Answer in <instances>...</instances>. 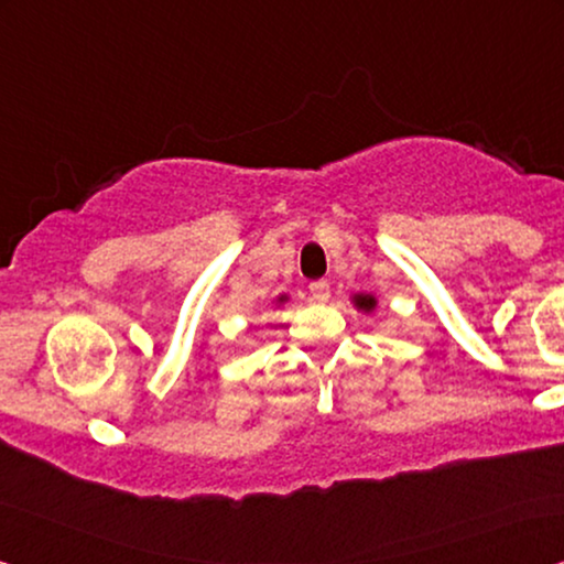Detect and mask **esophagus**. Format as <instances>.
Returning a JSON list of instances; mask_svg holds the SVG:
<instances>
[{
  "label": "esophagus",
  "mask_w": 564,
  "mask_h": 564,
  "mask_svg": "<svg viewBox=\"0 0 564 564\" xmlns=\"http://www.w3.org/2000/svg\"><path fill=\"white\" fill-rule=\"evenodd\" d=\"M311 300L313 303H326L330 297V284L326 280H318V282H311Z\"/></svg>",
  "instance_id": "obj_1"
}]
</instances>
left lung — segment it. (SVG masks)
Returning a JSON list of instances; mask_svg holds the SVG:
<instances>
[{
  "label": "left lung",
  "mask_w": 564,
  "mask_h": 564,
  "mask_svg": "<svg viewBox=\"0 0 564 564\" xmlns=\"http://www.w3.org/2000/svg\"><path fill=\"white\" fill-rule=\"evenodd\" d=\"M351 303L357 305L361 313H372L375 307H377V300H375V295H367V292H357V295L351 297Z\"/></svg>",
  "instance_id": "8db88e82"
}]
</instances>
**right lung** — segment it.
Returning <instances> with one entry per match:
<instances>
[{
	"label": "right lung",
	"instance_id": "obj_1",
	"mask_svg": "<svg viewBox=\"0 0 564 564\" xmlns=\"http://www.w3.org/2000/svg\"><path fill=\"white\" fill-rule=\"evenodd\" d=\"M274 303H276V305H282V303H288V295H280V297H276V300H274Z\"/></svg>",
	"mask_w": 564,
	"mask_h": 564
}]
</instances>
